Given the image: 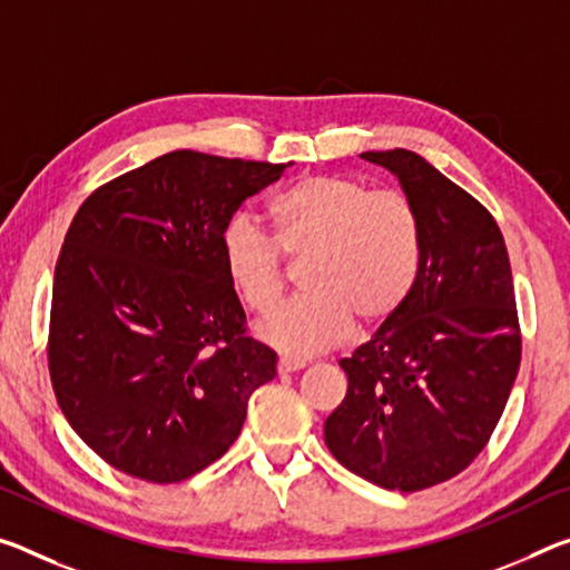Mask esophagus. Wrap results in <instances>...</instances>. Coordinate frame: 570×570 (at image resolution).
<instances>
[{
	"instance_id": "1",
	"label": "esophagus",
	"mask_w": 570,
	"mask_h": 570,
	"mask_svg": "<svg viewBox=\"0 0 570 570\" xmlns=\"http://www.w3.org/2000/svg\"><path fill=\"white\" fill-rule=\"evenodd\" d=\"M304 367H306L304 360H292V357L278 360V373H296V370H304Z\"/></svg>"
}]
</instances>
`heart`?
<instances>
[{"label": "heart", "mask_w": 570, "mask_h": 570, "mask_svg": "<svg viewBox=\"0 0 570 570\" xmlns=\"http://www.w3.org/2000/svg\"><path fill=\"white\" fill-rule=\"evenodd\" d=\"M274 238L246 215L223 230V264L250 312L274 309L288 286L286 258L304 264L302 299L258 324L292 357L322 352L352 322L377 327L409 299L421 268V220L409 197L345 175H304L271 200Z\"/></svg>", "instance_id": "obj_1"}]
</instances>
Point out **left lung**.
<instances>
[{
  "label": "left lung",
  "mask_w": 570,
  "mask_h": 570,
  "mask_svg": "<svg viewBox=\"0 0 570 570\" xmlns=\"http://www.w3.org/2000/svg\"><path fill=\"white\" fill-rule=\"evenodd\" d=\"M391 169L421 220L409 299L352 357L347 395L324 421L342 466L385 490L456 476L487 446L520 367L508 248L482 203L409 149L365 151Z\"/></svg>",
  "instance_id": "obj_1"
}]
</instances>
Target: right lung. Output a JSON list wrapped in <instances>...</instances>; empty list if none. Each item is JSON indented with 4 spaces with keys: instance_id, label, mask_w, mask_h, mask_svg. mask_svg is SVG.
Returning a JSON list of instances; mask_svg holds the SVG:
<instances>
[{
    "instance_id": "add662e5",
    "label": "right lung",
    "mask_w": 570,
    "mask_h": 570,
    "mask_svg": "<svg viewBox=\"0 0 570 570\" xmlns=\"http://www.w3.org/2000/svg\"><path fill=\"white\" fill-rule=\"evenodd\" d=\"M288 165L177 149L78 207L52 282L48 367L70 426L119 472L155 484L203 472L274 381L276 352L246 334L220 240Z\"/></svg>"
}]
</instances>
